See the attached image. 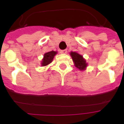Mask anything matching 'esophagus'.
Returning <instances> with one entry per match:
<instances>
[{"label": "esophagus", "instance_id": "1", "mask_svg": "<svg viewBox=\"0 0 124 124\" xmlns=\"http://www.w3.org/2000/svg\"><path fill=\"white\" fill-rule=\"evenodd\" d=\"M60 53H62V54H66V53H67V50H66V49L61 50L60 51Z\"/></svg>", "mask_w": 124, "mask_h": 124}]
</instances>
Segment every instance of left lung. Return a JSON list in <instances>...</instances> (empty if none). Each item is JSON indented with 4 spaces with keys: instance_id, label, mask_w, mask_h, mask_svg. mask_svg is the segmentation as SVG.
<instances>
[{
    "instance_id": "left-lung-1",
    "label": "left lung",
    "mask_w": 124,
    "mask_h": 124,
    "mask_svg": "<svg viewBox=\"0 0 124 124\" xmlns=\"http://www.w3.org/2000/svg\"><path fill=\"white\" fill-rule=\"evenodd\" d=\"M70 55L72 57V59L76 68H78L80 71L85 70L87 66V63H86V61L83 58L81 54H78L77 52H71Z\"/></svg>"
}]
</instances>
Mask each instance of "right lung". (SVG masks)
Wrapping results in <instances>:
<instances>
[{
    "mask_svg": "<svg viewBox=\"0 0 124 124\" xmlns=\"http://www.w3.org/2000/svg\"><path fill=\"white\" fill-rule=\"evenodd\" d=\"M56 53H57V52L54 51H49V52L45 53L44 54V58H43L41 62L42 66H46L48 64H50L51 62L53 61L54 55Z\"/></svg>",
    "mask_w": 124,
    "mask_h": 124,
    "instance_id": "1",
    "label": "right lung"
}]
</instances>
